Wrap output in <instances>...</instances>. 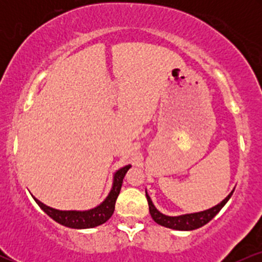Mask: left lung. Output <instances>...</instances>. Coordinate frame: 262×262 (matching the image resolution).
Masks as SVG:
<instances>
[{
    "mask_svg": "<svg viewBox=\"0 0 262 262\" xmlns=\"http://www.w3.org/2000/svg\"><path fill=\"white\" fill-rule=\"evenodd\" d=\"M233 192L234 189L224 198L223 201H222L221 203H218L217 206L212 207V208L202 210V212L176 215V217H170V215H165L162 214L161 212H159L146 191H145V194H146V200H148V203H149V212L150 214H151V218L154 219L156 223L162 225V227H166V228H170V229H175V230H194V229H198V228L203 227V225H206L208 222L212 221V219L218 214L219 210L225 206V203L229 201V198L231 197V194H233Z\"/></svg>",
    "mask_w": 262,
    "mask_h": 262,
    "instance_id": "left-lung-1",
    "label": "left lung"
}]
</instances>
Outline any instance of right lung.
Segmentation results:
<instances>
[{
	"instance_id": "1",
	"label": "right lung",
	"mask_w": 262,
	"mask_h": 262,
	"mask_svg": "<svg viewBox=\"0 0 262 262\" xmlns=\"http://www.w3.org/2000/svg\"><path fill=\"white\" fill-rule=\"evenodd\" d=\"M130 165L122 167L118 171H116L113 176V185L111 188L110 193L101 204H98L95 208L89 210H59L52 207L47 206L43 202L37 200L34 201L40 207L41 209L49 215L50 218L58 222L59 224L65 225L68 228H74V229H87V228H95L98 225L106 223V222L112 217L114 212V206H116L117 197H118L121 187L127 171L130 169Z\"/></svg>"
}]
</instances>
